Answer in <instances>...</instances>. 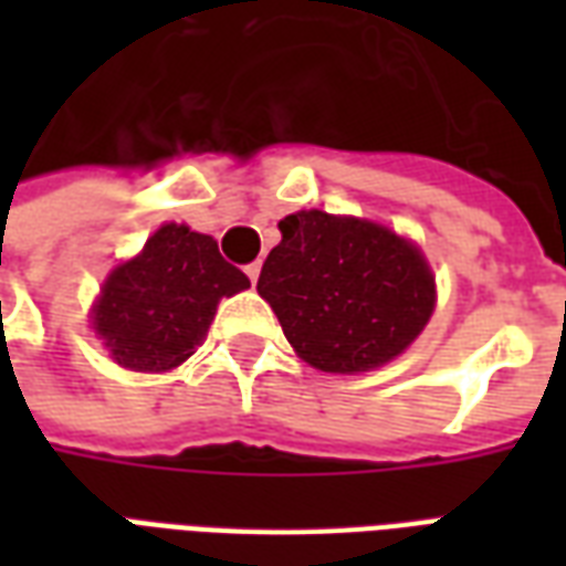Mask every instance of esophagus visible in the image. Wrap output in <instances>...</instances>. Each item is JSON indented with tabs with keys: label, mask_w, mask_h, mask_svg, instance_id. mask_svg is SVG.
<instances>
[{
	"label": "esophagus",
	"mask_w": 566,
	"mask_h": 566,
	"mask_svg": "<svg viewBox=\"0 0 566 566\" xmlns=\"http://www.w3.org/2000/svg\"><path fill=\"white\" fill-rule=\"evenodd\" d=\"M245 272H248V279H251V282L258 284V275H260V260H254V263H248Z\"/></svg>",
	"instance_id": "1"
}]
</instances>
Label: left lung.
Returning a JSON list of instances; mask_svg holds the SVG:
<instances>
[{"mask_svg":"<svg viewBox=\"0 0 566 566\" xmlns=\"http://www.w3.org/2000/svg\"><path fill=\"white\" fill-rule=\"evenodd\" d=\"M258 294L287 343L324 373L381 367L433 315V275L412 242L379 223L296 211L279 221Z\"/></svg>","mask_w":566,"mask_h":566,"instance_id":"8db88e82","label":"left lung"}]
</instances>
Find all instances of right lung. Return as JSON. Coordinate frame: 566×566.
Wrapping results in <instances>:
<instances>
[{
	"label": "right lung",
	"mask_w": 566,
	"mask_h": 566,
	"mask_svg": "<svg viewBox=\"0 0 566 566\" xmlns=\"http://www.w3.org/2000/svg\"><path fill=\"white\" fill-rule=\"evenodd\" d=\"M248 284L245 272L221 258L211 235L166 223L139 258L108 275L93 308V331L120 367L163 373L193 355L221 296Z\"/></svg>",
	"instance_id": "1"
}]
</instances>
